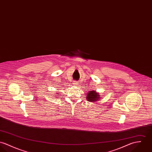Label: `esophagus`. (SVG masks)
<instances>
[{"label":"esophagus","mask_w":152,"mask_h":152,"mask_svg":"<svg viewBox=\"0 0 152 152\" xmlns=\"http://www.w3.org/2000/svg\"><path fill=\"white\" fill-rule=\"evenodd\" d=\"M77 84V82H76V81H75L74 82H73V84H75V85H76V84Z\"/></svg>","instance_id":"34e87169"}]
</instances>
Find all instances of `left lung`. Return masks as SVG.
Returning a JSON list of instances; mask_svg holds the SVG:
<instances>
[{
    "instance_id": "1",
    "label": "left lung",
    "mask_w": 152,
    "mask_h": 152,
    "mask_svg": "<svg viewBox=\"0 0 152 152\" xmlns=\"http://www.w3.org/2000/svg\"><path fill=\"white\" fill-rule=\"evenodd\" d=\"M101 95L99 94V93L94 90L89 91L87 94L86 99L88 101L90 102H96L97 100H99L101 98Z\"/></svg>"
}]
</instances>
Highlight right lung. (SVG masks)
<instances>
[{
  "label": "right lung",
  "mask_w": 152,
  "mask_h": 152,
  "mask_svg": "<svg viewBox=\"0 0 152 152\" xmlns=\"http://www.w3.org/2000/svg\"><path fill=\"white\" fill-rule=\"evenodd\" d=\"M59 94V93H57V94H56V95H59V94Z\"/></svg>",
  "instance_id": "right-lung-1"
}]
</instances>
